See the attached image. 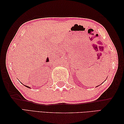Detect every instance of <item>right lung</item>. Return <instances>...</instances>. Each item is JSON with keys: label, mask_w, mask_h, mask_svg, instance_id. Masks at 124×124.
<instances>
[{"label": "right lung", "mask_w": 124, "mask_h": 124, "mask_svg": "<svg viewBox=\"0 0 124 124\" xmlns=\"http://www.w3.org/2000/svg\"><path fill=\"white\" fill-rule=\"evenodd\" d=\"M24 86H26V87H28V88H30V87H29V86H25V85H24Z\"/></svg>", "instance_id": "right-lung-1"}]
</instances>
